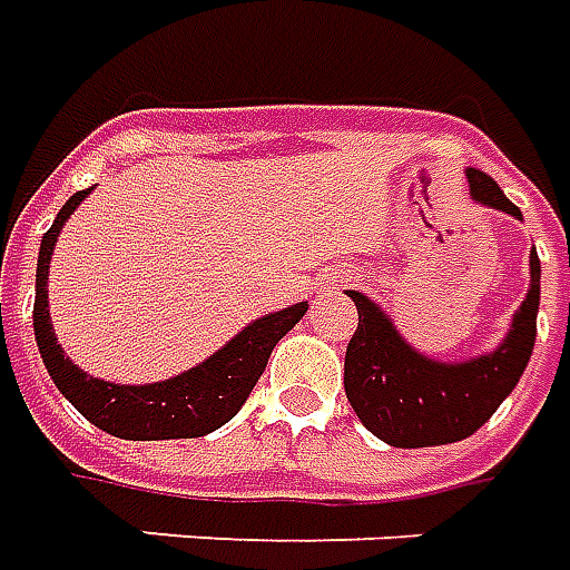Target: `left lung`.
I'll return each instance as SVG.
<instances>
[{
    "instance_id": "obj_1",
    "label": "left lung",
    "mask_w": 570,
    "mask_h": 570,
    "mask_svg": "<svg viewBox=\"0 0 570 570\" xmlns=\"http://www.w3.org/2000/svg\"><path fill=\"white\" fill-rule=\"evenodd\" d=\"M466 180L472 202L522 220L494 177L466 168ZM346 294L358 309V328L346 346L343 386L358 421L393 448L451 445L488 423L528 368L540 309V257L531 252V285L507 337L491 353L463 362L423 356L399 334L381 304L362 292Z\"/></svg>"
}]
</instances>
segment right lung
Wrapping results in <instances>:
<instances>
[{
	"instance_id": "1",
	"label": "right lung",
	"mask_w": 570,
	"mask_h": 570,
	"mask_svg": "<svg viewBox=\"0 0 570 570\" xmlns=\"http://www.w3.org/2000/svg\"><path fill=\"white\" fill-rule=\"evenodd\" d=\"M95 187L72 193L67 205L60 208L55 224L42 236L39 245V264H36V306L33 331L36 346L42 353L51 381L63 399L91 421L104 433L131 442H159V439H199L224 423L233 421L252 395L254 383L264 374L269 353L288 331L304 318L309 309L306 301L285 306L278 313L254 318L245 328L227 341L214 356H208L189 371H180L168 381L156 383H112L91 377L88 371L72 365L63 356V346L55 337L51 316H48V264L58 245V236L70 214L88 199Z\"/></svg>"
}]
</instances>
